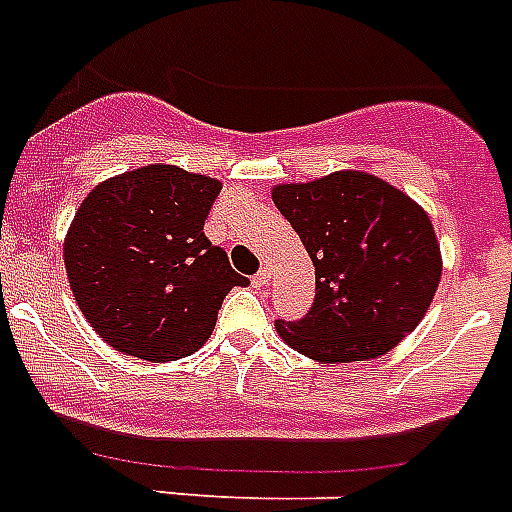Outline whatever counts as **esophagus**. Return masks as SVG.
Masks as SVG:
<instances>
[{"mask_svg":"<svg viewBox=\"0 0 512 512\" xmlns=\"http://www.w3.org/2000/svg\"><path fill=\"white\" fill-rule=\"evenodd\" d=\"M268 281H270V270L268 268L257 270L255 278H252V283H255V286H268Z\"/></svg>","mask_w":512,"mask_h":512,"instance_id":"1","label":"esophagus"}]
</instances>
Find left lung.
Returning <instances> with one entry per match:
<instances>
[{
  "label": "left lung",
  "instance_id": "1",
  "mask_svg": "<svg viewBox=\"0 0 512 512\" xmlns=\"http://www.w3.org/2000/svg\"><path fill=\"white\" fill-rule=\"evenodd\" d=\"M273 203L315 265V304L278 336L322 364L369 362L427 315L442 255L427 210L367 171L276 184Z\"/></svg>",
  "mask_w": 512,
  "mask_h": 512
}]
</instances>
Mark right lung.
Returning <instances> with one entry per match:
<instances>
[{
    "label": "right lung",
    "instance_id": "right-lung-1",
    "mask_svg": "<svg viewBox=\"0 0 512 512\" xmlns=\"http://www.w3.org/2000/svg\"><path fill=\"white\" fill-rule=\"evenodd\" d=\"M221 182L150 163L88 192L64 236V268L90 328L145 362L195 354L234 286H247L203 226Z\"/></svg>",
    "mask_w": 512,
    "mask_h": 512
}]
</instances>
